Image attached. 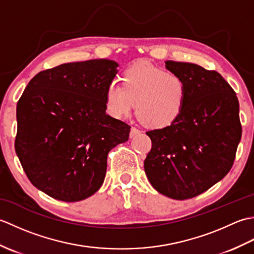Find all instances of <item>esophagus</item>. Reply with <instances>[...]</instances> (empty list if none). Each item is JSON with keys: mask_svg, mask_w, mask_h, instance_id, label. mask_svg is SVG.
Wrapping results in <instances>:
<instances>
[{"mask_svg": "<svg viewBox=\"0 0 254 254\" xmlns=\"http://www.w3.org/2000/svg\"><path fill=\"white\" fill-rule=\"evenodd\" d=\"M139 133H141V131H139L138 128H136V127H132V128H131V132H130V137L136 136V135H138Z\"/></svg>", "mask_w": 254, "mask_h": 254, "instance_id": "34e87169", "label": "esophagus"}]
</instances>
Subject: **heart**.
Returning <instances> with one entry per match:
<instances>
[{
	"label": "heart",
	"mask_w": 254,
	"mask_h": 254,
	"mask_svg": "<svg viewBox=\"0 0 254 254\" xmlns=\"http://www.w3.org/2000/svg\"><path fill=\"white\" fill-rule=\"evenodd\" d=\"M123 84L112 82L106 90L112 117H127L136 104V115L147 127L161 128L177 121L185 109L188 91L179 74L148 63H138L123 74Z\"/></svg>",
	"instance_id": "1"
}]
</instances>
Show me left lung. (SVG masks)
<instances>
[{
  "instance_id": "8db88e82",
  "label": "left lung",
  "mask_w": 254,
  "mask_h": 254,
  "mask_svg": "<svg viewBox=\"0 0 254 254\" xmlns=\"http://www.w3.org/2000/svg\"><path fill=\"white\" fill-rule=\"evenodd\" d=\"M165 64L185 79L187 102L177 121L146 132L152 149L144 169L156 191L186 199L208 190L233 167L241 139L239 101L219 73L193 63Z\"/></svg>"
}]
</instances>
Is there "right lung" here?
<instances>
[{
	"mask_svg": "<svg viewBox=\"0 0 254 254\" xmlns=\"http://www.w3.org/2000/svg\"><path fill=\"white\" fill-rule=\"evenodd\" d=\"M118 66L108 59L65 63L26 86L16 108L15 149L38 190L77 202L102 186L108 153L131 130L106 113V90Z\"/></svg>",
	"mask_w": 254,
	"mask_h": 254,
	"instance_id": "right-lung-1",
	"label": "right lung"
}]
</instances>
